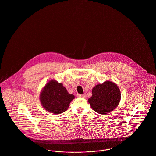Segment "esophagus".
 Returning a JSON list of instances; mask_svg holds the SVG:
<instances>
[{"instance_id":"obj_1","label":"esophagus","mask_w":156,"mask_h":156,"mask_svg":"<svg viewBox=\"0 0 156 156\" xmlns=\"http://www.w3.org/2000/svg\"><path fill=\"white\" fill-rule=\"evenodd\" d=\"M76 96L80 98H85L86 97L85 94H78V93L76 94Z\"/></svg>"}]
</instances>
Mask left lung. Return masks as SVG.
<instances>
[{
	"label": "left lung",
	"mask_w": 156,
	"mask_h": 156,
	"mask_svg": "<svg viewBox=\"0 0 156 156\" xmlns=\"http://www.w3.org/2000/svg\"><path fill=\"white\" fill-rule=\"evenodd\" d=\"M92 94L88 101L92 109L101 114L112 111L118 106L121 99V93L118 86L108 81L93 87Z\"/></svg>",
	"instance_id": "obj_1"
}]
</instances>
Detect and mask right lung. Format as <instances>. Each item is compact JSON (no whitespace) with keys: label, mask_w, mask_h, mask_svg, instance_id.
<instances>
[{"label":"right lung","mask_w":156,"mask_h":156,"mask_svg":"<svg viewBox=\"0 0 156 156\" xmlns=\"http://www.w3.org/2000/svg\"><path fill=\"white\" fill-rule=\"evenodd\" d=\"M74 98L75 96L68 93L62 84L53 80L45 85L40 95V101L44 108L53 114L66 111Z\"/></svg>","instance_id":"right-lung-1"}]
</instances>
